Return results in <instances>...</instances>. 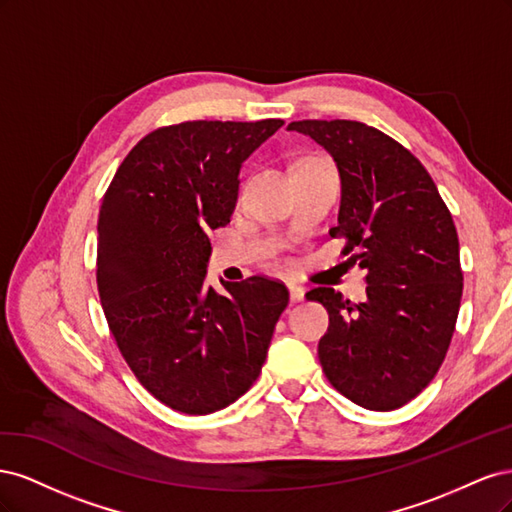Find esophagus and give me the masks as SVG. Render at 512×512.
<instances>
[{
  "label": "esophagus",
  "mask_w": 512,
  "mask_h": 512,
  "mask_svg": "<svg viewBox=\"0 0 512 512\" xmlns=\"http://www.w3.org/2000/svg\"><path fill=\"white\" fill-rule=\"evenodd\" d=\"M288 290H290V299L294 303H299L305 299V288L299 286V284H288Z\"/></svg>",
  "instance_id": "esophagus-1"
}]
</instances>
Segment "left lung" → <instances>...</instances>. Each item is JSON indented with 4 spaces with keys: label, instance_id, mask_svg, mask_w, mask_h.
Here are the masks:
<instances>
[{
    "label": "left lung",
    "instance_id": "obj_1",
    "mask_svg": "<svg viewBox=\"0 0 512 512\" xmlns=\"http://www.w3.org/2000/svg\"><path fill=\"white\" fill-rule=\"evenodd\" d=\"M288 130L327 149L342 179L331 237L365 271L367 299L307 292L329 312L318 344L324 376L367 410L408 404L438 374L459 314L463 273L453 215L412 153L384 132L348 119L292 121Z\"/></svg>",
    "mask_w": 512,
    "mask_h": 512
}]
</instances>
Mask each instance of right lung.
Segmentation results:
<instances>
[{"label":"right lung","instance_id":"1","mask_svg":"<svg viewBox=\"0 0 512 512\" xmlns=\"http://www.w3.org/2000/svg\"><path fill=\"white\" fill-rule=\"evenodd\" d=\"M284 126L183 121L153 130L121 162L98 218V292L123 359L183 414H211L258 378L288 305L269 277L205 284L209 230L230 222L239 170Z\"/></svg>","mask_w":512,"mask_h":512}]
</instances>
